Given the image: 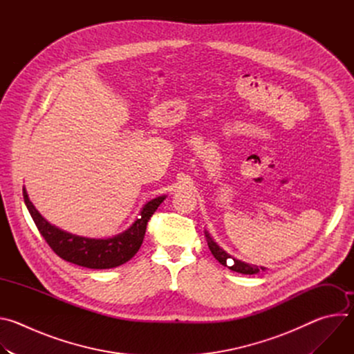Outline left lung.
Wrapping results in <instances>:
<instances>
[{"label": "left lung", "mask_w": 354, "mask_h": 354, "mask_svg": "<svg viewBox=\"0 0 354 354\" xmlns=\"http://www.w3.org/2000/svg\"><path fill=\"white\" fill-rule=\"evenodd\" d=\"M205 235H206V239H207V245L212 250L213 257L223 265V266H227L230 268L232 272H238V273H242V274H257L259 273L261 270H266V268H259L257 265H249V263H245L242 261H238L235 258H232L231 255H228L227 252L220 248L217 245V242H214V239L210 236V234L207 231H205Z\"/></svg>", "instance_id": "8db88e82"}]
</instances>
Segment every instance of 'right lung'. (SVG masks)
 <instances>
[{"label": "right lung", "mask_w": 354, "mask_h": 354, "mask_svg": "<svg viewBox=\"0 0 354 354\" xmlns=\"http://www.w3.org/2000/svg\"><path fill=\"white\" fill-rule=\"evenodd\" d=\"M165 197L167 196H158L145 203L140 212L141 217L137 218L126 231L111 238H86L50 224L36 210L29 200L26 189L24 187L25 205L48 246L62 259L89 269H112L129 262L142 243L149 217L154 214Z\"/></svg>", "instance_id": "1"}]
</instances>
